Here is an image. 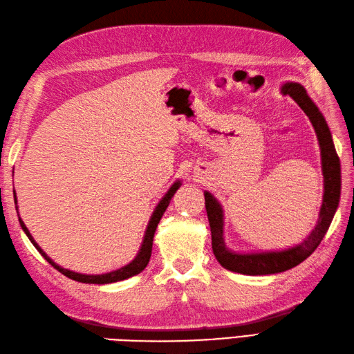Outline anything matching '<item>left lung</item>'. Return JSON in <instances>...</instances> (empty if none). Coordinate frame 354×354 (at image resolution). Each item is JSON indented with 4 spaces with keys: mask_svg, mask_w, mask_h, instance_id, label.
<instances>
[{
    "mask_svg": "<svg viewBox=\"0 0 354 354\" xmlns=\"http://www.w3.org/2000/svg\"><path fill=\"white\" fill-rule=\"evenodd\" d=\"M285 95H290L295 103L303 109L308 115L313 129L317 131V138L321 148V165H323L324 176V195L323 206L319 210V218L315 229L298 245L288 248L283 251H268V253H251V254H238L225 247L223 238V209L214 195L204 192L206 200V212L212 232V250L216 261L221 263L225 270L247 274V276H266V274L283 272L286 270L294 268L298 263L306 261L313 251L317 250L319 242L323 241L324 234L330 227L335 212L339 204L341 197V162L336 154L332 133L327 127L324 116L321 115L315 103L309 98L304 88L298 83H286L281 88Z\"/></svg>",
    "mask_w": 354,
    "mask_h": 354,
    "instance_id": "1",
    "label": "left lung"
}]
</instances>
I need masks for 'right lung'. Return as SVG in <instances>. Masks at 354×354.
I'll list each match as a JSON object with an SVG mask.
<instances>
[{"label":"right lung","mask_w":354,"mask_h":354,"mask_svg":"<svg viewBox=\"0 0 354 354\" xmlns=\"http://www.w3.org/2000/svg\"><path fill=\"white\" fill-rule=\"evenodd\" d=\"M178 187H180V182H176L174 185L169 187V191L165 194V197L160 200V203L157 204V207L154 209L153 215H151L150 223H148V227H147V230H145V236H144V241H142V245H140V250H139L138 256L135 257V261H131L129 265L122 266V268H120V270L112 271V272H107V274H100V276H88V274L74 272V271L65 270V268H62V266L56 265L48 256L44 253V250L37 245L36 241L33 239V236H31L28 229L26 227V224L22 223L21 218H19V224L22 227V230L26 232L28 239L31 241V243H33V245L37 248L39 253H41L45 257V261L48 262L51 266H54V268H56L59 272L64 274V276H66L68 279H73L75 281H82V283H95V285L115 283V281H121V280H125V279H129V277L136 276V274H139L140 271H144V268L148 265V262H150L151 248H153V238H154V232L157 229V224H159L162 215L165 214V210H167L171 198L174 197V194H176V191L178 189ZM15 203H17V195H15Z\"/></svg>","instance_id":"add662e5"}]
</instances>
